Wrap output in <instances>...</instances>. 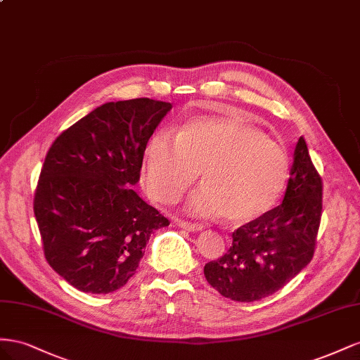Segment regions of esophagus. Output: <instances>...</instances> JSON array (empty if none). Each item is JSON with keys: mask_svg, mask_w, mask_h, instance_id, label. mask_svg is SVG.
<instances>
[{"mask_svg": "<svg viewBox=\"0 0 360 360\" xmlns=\"http://www.w3.org/2000/svg\"><path fill=\"white\" fill-rule=\"evenodd\" d=\"M178 226L182 229L190 231V232H200L203 229V226L199 223H191V221H186V220H178Z\"/></svg>", "mask_w": 360, "mask_h": 360, "instance_id": "esophagus-1", "label": "esophagus"}]
</instances>
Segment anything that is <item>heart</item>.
I'll use <instances>...</instances> for the list:
<instances>
[{
	"instance_id": "heart-1",
	"label": "heart",
	"mask_w": 360,
	"mask_h": 360,
	"mask_svg": "<svg viewBox=\"0 0 360 360\" xmlns=\"http://www.w3.org/2000/svg\"><path fill=\"white\" fill-rule=\"evenodd\" d=\"M200 174L190 193L188 212L249 223L269 212L290 176L285 149L252 123L232 115L199 116L184 122L174 137L158 129L143 150V182L161 203L176 200Z\"/></svg>"
}]
</instances>
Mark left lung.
Instances as JSON below:
<instances>
[{
	"instance_id": "8db88e82",
	"label": "left lung",
	"mask_w": 360,
	"mask_h": 360,
	"mask_svg": "<svg viewBox=\"0 0 360 360\" xmlns=\"http://www.w3.org/2000/svg\"><path fill=\"white\" fill-rule=\"evenodd\" d=\"M283 202L232 233L220 259L205 265L208 283L235 302L279 291L311 262L323 210V182L303 137L294 150Z\"/></svg>"
}]
</instances>
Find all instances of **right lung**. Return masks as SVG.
<instances>
[{"instance_id":"1","label":"right lung","mask_w":360,"mask_h":360,"mask_svg":"<svg viewBox=\"0 0 360 360\" xmlns=\"http://www.w3.org/2000/svg\"><path fill=\"white\" fill-rule=\"evenodd\" d=\"M170 102H107L51 145L34 193L48 264L77 290L108 294L136 274L150 233L169 220L132 188Z\"/></svg>"}]
</instances>
